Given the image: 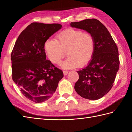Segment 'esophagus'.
<instances>
[{"mask_svg": "<svg viewBox=\"0 0 132 132\" xmlns=\"http://www.w3.org/2000/svg\"><path fill=\"white\" fill-rule=\"evenodd\" d=\"M63 74H64V75H66L67 74H68V72H69L68 71H63Z\"/></svg>", "mask_w": 132, "mask_h": 132, "instance_id": "34e87169", "label": "esophagus"}]
</instances>
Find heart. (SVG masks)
Here are the masks:
<instances>
[{
    "instance_id": "1",
    "label": "heart",
    "mask_w": 132,
    "mask_h": 132,
    "mask_svg": "<svg viewBox=\"0 0 132 132\" xmlns=\"http://www.w3.org/2000/svg\"><path fill=\"white\" fill-rule=\"evenodd\" d=\"M44 47L47 58L52 63L60 64L66 52L69 57L62 63L64 69L82 68L93 58L96 40L90 33L70 28L59 33L56 40L47 39Z\"/></svg>"
}]
</instances>
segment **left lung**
Returning <instances> with one entry per match:
<instances>
[{"label": "left lung", "instance_id": "8db88e82", "mask_svg": "<svg viewBox=\"0 0 132 132\" xmlns=\"http://www.w3.org/2000/svg\"><path fill=\"white\" fill-rule=\"evenodd\" d=\"M70 26L91 33L96 40L93 58L86 68L77 71L79 79L75 83V90L85 99H99L113 85L119 69L118 48L106 28L97 19L71 22Z\"/></svg>", "mask_w": 132, "mask_h": 132}]
</instances>
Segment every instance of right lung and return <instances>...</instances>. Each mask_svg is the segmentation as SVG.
Returning <instances> with one entry per match:
<instances>
[{
	"mask_svg": "<svg viewBox=\"0 0 132 132\" xmlns=\"http://www.w3.org/2000/svg\"><path fill=\"white\" fill-rule=\"evenodd\" d=\"M62 26L32 23L17 39L11 53L12 78L25 97L36 103L52 96L63 71L46 60L44 43Z\"/></svg>",
	"mask_w": 132,
	"mask_h": 132,
	"instance_id": "1",
	"label": "right lung"
}]
</instances>
